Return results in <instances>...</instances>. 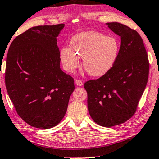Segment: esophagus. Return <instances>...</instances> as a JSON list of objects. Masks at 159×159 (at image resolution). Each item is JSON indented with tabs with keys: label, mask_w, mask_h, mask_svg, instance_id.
Wrapping results in <instances>:
<instances>
[{
	"label": "esophagus",
	"mask_w": 159,
	"mask_h": 159,
	"mask_svg": "<svg viewBox=\"0 0 159 159\" xmlns=\"http://www.w3.org/2000/svg\"><path fill=\"white\" fill-rule=\"evenodd\" d=\"M75 84L78 86V87H82V86H83V82H82L81 81H80V80H76Z\"/></svg>",
	"instance_id": "1"
}]
</instances>
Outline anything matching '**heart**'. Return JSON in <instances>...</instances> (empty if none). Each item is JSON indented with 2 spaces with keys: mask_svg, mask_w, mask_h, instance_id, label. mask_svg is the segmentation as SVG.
Returning a JSON list of instances; mask_svg holds the SVG:
<instances>
[{
  "mask_svg": "<svg viewBox=\"0 0 159 159\" xmlns=\"http://www.w3.org/2000/svg\"><path fill=\"white\" fill-rule=\"evenodd\" d=\"M120 51V43L115 36H108L98 31L82 32L70 40V48L62 47L60 60L63 69L73 73L79 66V58L83 67L91 77L99 78L114 67Z\"/></svg>",
  "mask_w": 159,
  "mask_h": 159,
  "instance_id": "1",
  "label": "heart"
}]
</instances>
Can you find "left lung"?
<instances>
[{
  "instance_id": "obj_1",
  "label": "left lung",
  "mask_w": 159,
  "mask_h": 159,
  "mask_svg": "<svg viewBox=\"0 0 159 159\" xmlns=\"http://www.w3.org/2000/svg\"><path fill=\"white\" fill-rule=\"evenodd\" d=\"M106 25L120 36L119 57L107 74L87 81L84 88L92 119L110 128L125 123L135 113L148 81L149 61L143 39L136 30L118 22Z\"/></svg>"
}]
</instances>
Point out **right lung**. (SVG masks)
Wrapping results in <instances>:
<instances>
[{
	"instance_id": "obj_1",
	"label": "right lung",
	"mask_w": 159,
	"mask_h": 159,
	"mask_svg": "<svg viewBox=\"0 0 159 159\" xmlns=\"http://www.w3.org/2000/svg\"><path fill=\"white\" fill-rule=\"evenodd\" d=\"M64 24L36 26L14 39L7 56L5 83L18 114L48 129L64 117L74 79L60 67L57 36Z\"/></svg>"
}]
</instances>
